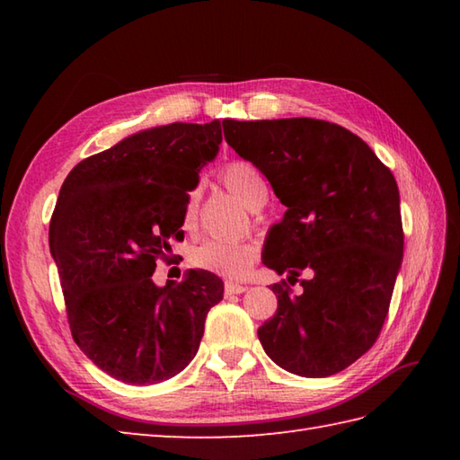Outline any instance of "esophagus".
I'll use <instances>...</instances> for the list:
<instances>
[{
    "label": "esophagus",
    "mask_w": 460,
    "mask_h": 460,
    "mask_svg": "<svg viewBox=\"0 0 460 460\" xmlns=\"http://www.w3.org/2000/svg\"><path fill=\"white\" fill-rule=\"evenodd\" d=\"M247 290L245 285H237V282H225V295H243Z\"/></svg>",
    "instance_id": "34e87169"
}]
</instances>
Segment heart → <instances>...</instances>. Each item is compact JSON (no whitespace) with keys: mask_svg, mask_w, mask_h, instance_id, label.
Masks as SVG:
<instances>
[{"mask_svg":"<svg viewBox=\"0 0 460 460\" xmlns=\"http://www.w3.org/2000/svg\"><path fill=\"white\" fill-rule=\"evenodd\" d=\"M221 180L235 198H239L249 209H259L267 201V181L257 165L251 162L235 160L225 165ZM199 191L191 190L185 198L181 225L185 231H191L198 223ZM190 262L193 267L209 270L223 279H243L257 262V247L252 243H221L203 241L190 251Z\"/></svg>","mask_w":460,"mask_h":460,"instance_id":"obj_1","label":"heart"}]
</instances>
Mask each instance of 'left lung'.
<instances>
[{
    "instance_id": "left-lung-1",
    "label": "left lung",
    "mask_w": 460,
    "mask_h": 460,
    "mask_svg": "<svg viewBox=\"0 0 460 460\" xmlns=\"http://www.w3.org/2000/svg\"><path fill=\"white\" fill-rule=\"evenodd\" d=\"M225 140L265 173L287 205L262 262L287 280L259 328L267 356L302 377L346 369L376 344L403 259L399 190L392 170L341 126L316 119L223 120Z\"/></svg>"
}]
</instances>
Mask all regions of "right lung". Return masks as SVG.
Segmentation results:
<instances>
[{"mask_svg":"<svg viewBox=\"0 0 460 460\" xmlns=\"http://www.w3.org/2000/svg\"><path fill=\"white\" fill-rule=\"evenodd\" d=\"M221 122H173L84 158L58 191L49 247L68 326L84 356L130 385L173 377L198 354L223 280L190 270L155 287V261L181 241L183 203L215 158Z\"/></svg>","mask_w":460,"mask_h":460,"instance_id":"1","label":"right lung"}]
</instances>
